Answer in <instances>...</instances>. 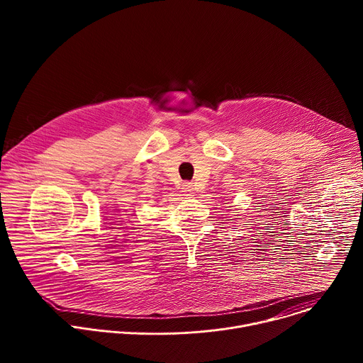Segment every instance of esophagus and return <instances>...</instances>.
<instances>
[{
  "label": "esophagus",
  "instance_id": "34e87169",
  "mask_svg": "<svg viewBox=\"0 0 363 363\" xmlns=\"http://www.w3.org/2000/svg\"><path fill=\"white\" fill-rule=\"evenodd\" d=\"M192 186H194V185H192L191 182H184V184H182V192H184L185 195H189V194L192 192V189H194Z\"/></svg>",
  "mask_w": 363,
  "mask_h": 363
}]
</instances>
